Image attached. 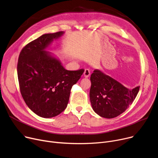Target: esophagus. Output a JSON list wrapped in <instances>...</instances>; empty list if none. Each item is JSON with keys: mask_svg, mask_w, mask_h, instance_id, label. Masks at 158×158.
<instances>
[{"mask_svg": "<svg viewBox=\"0 0 158 158\" xmlns=\"http://www.w3.org/2000/svg\"><path fill=\"white\" fill-rule=\"evenodd\" d=\"M84 76H85V77H88L89 76H90V71L89 69H85V72H84V73H83Z\"/></svg>", "mask_w": 158, "mask_h": 158, "instance_id": "34e87169", "label": "esophagus"}]
</instances>
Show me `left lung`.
Wrapping results in <instances>:
<instances>
[{
    "instance_id": "left-lung-1",
    "label": "left lung",
    "mask_w": 158,
    "mask_h": 158,
    "mask_svg": "<svg viewBox=\"0 0 158 158\" xmlns=\"http://www.w3.org/2000/svg\"><path fill=\"white\" fill-rule=\"evenodd\" d=\"M89 98L92 108L100 116L110 119L118 116L132 104L140 86L128 89L99 70L91 75Z\"/></svg>"
}]
</instances>
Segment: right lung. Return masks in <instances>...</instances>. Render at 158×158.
Masks as SVG:
<instances>
[{"label": "right lung", "instance_id": "right-lung-1", "mask_svg": "<svg viewBox=\"0 0 158 158\" xmlns=\"http://www.w3.org/2000/svg\"><path fill=\"white\" fill-rule=\"evenodd\" d=\"M63 34L60 31L41 35L27 44L19 55L17 72L21 94L29 109L42 118L56 116L66 109L71 88L85 71L65 70L45 51L54 39Z\"/></svg>", "mask_w": 158, "mask_h": 158}]
</instances>
